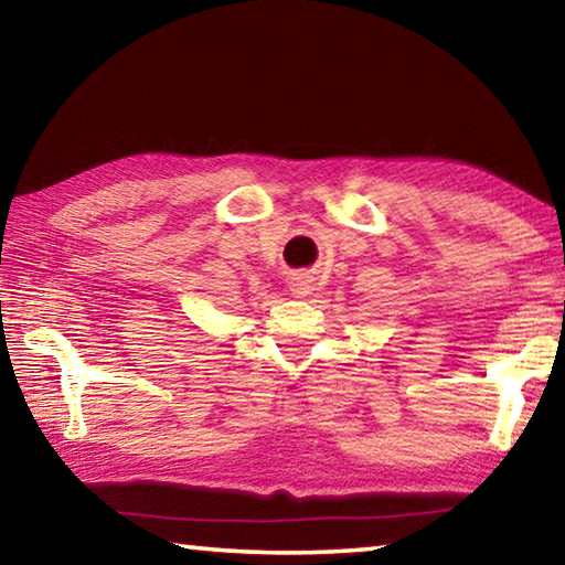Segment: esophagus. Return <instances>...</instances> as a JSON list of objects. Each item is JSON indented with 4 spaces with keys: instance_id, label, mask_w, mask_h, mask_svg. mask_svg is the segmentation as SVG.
Returning <instances> with one entry per match:
<instances>
[{
    "instance_id": "1",
    "label": "esophagus",
    "mask_w": 565,
    "mask_h": 565,
    "mask_svg": "<svg viewBox=\"0 0 565 565\" xmlns=\"http://www.w3.org/2000/svg\"><path fill=\"white\" fill-rule=\"evenodd\" d=\"M291 291L296 294V296H306V294H311V279L309 276H294L291 279Z\"/></svg>"
}]
</instances>
